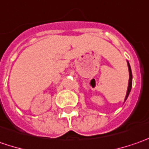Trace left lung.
I'll return each mask as SVG.
<instances>
[{"label": "left lung", "mask_w": 149, "mask_h": 149, "mask_svg": "<svg viewBox=\"0 0 149 149\" xmlns=\"http://www.w3.org/2000/svg\"><path fill=\"white\" fill-rule=\"evenodd\" d=\"M127 67H128V71H129V81H128V87H127V91L126 97H125V101L127 100L128 95L130 93V91L132 88V83H133V75H132V71H131V68H130L128 62H127Z\"/></svg>", "instance_id": "8db88e82"}]
</instances>
